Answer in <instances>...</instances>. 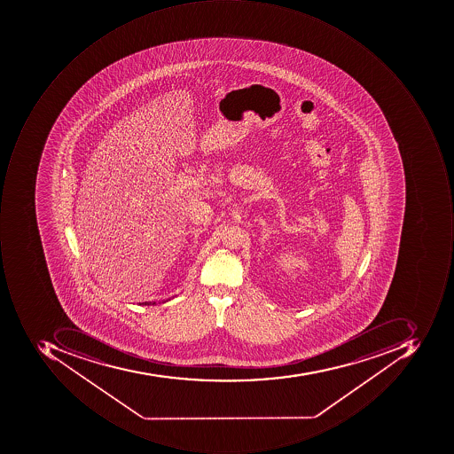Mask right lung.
Returning a JSON list of instances; mask_svg holds the SVG:
<instances>
[{"instance_id": "right-lung-1", "label": "right lung", "mask_w": 454, "mask_h": 454, "mask_svg": "<svg viewBox=\"0 0 454 454\" xmlns=\"http://www.w3.org/2000/svg\"><path fill=\"white\" fill-rule=\"evenodd\" d=\"M170 299L168 300H162V301L160 302H167L169 301ZM157 304V301H145V302H139V306H155Z\"/></svg>"}]
</instances>
